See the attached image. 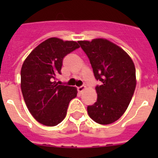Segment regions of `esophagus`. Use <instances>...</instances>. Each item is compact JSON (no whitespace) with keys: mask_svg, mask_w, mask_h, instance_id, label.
<instances>
[{"mask_svg":"<svg viewBox=\"0 0 158 158\" xmlns=\"http://www.w3.org/2000/svg\"><path fill=\"white\" fill-rule=\"evenodd\" d=\"M86 89V87L85 86H81V87H78L77 88V91L79 92V93H82V92L84 91V90H85V89Z\"/></svg>","mask_w":158,"mask_h":158,"instance_id":"obj_1","label":"esophagus"}]
</instances>
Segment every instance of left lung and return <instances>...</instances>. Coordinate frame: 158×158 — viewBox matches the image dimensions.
Here are the masks:
<instances>
[{"label":"left lung","instance_id":"1","mask_svg":"<svg viewBox=\"0 0 158 158\" xmlns=\"http://www.w3.org/2000/svg\"><path fill=\"white\" fill-rule=\"evenodd\" d=\"M78 43L89 57L95 78L102 83L96 87L97 100L88 106V114L99 124L112 123L126 111L135 93V64L126 51L106 39Z\"/></svg>","mask_w":158,"mask_h":158}]
</instances>
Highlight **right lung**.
Returning <instances> with one entry per match:
<instances>
[{"mask_svg":"<svg viewBox=\"0 0 158 158\" xmlns=\"http://www.w3.org/2000/svg\"><path fill=\"white\" fill-rule=\"evenodd\" d=\"M79 47L75 41L50 38L38 45L22 65L23 100L32 116L43 125L54 127L62 122L69 102L77 96V88L59 85L57 77L64 57Z\"/></svg>","mask_w":158,"mask_h":158,"instance_id":"obj_1","label":"right lung"}]
</instances>
